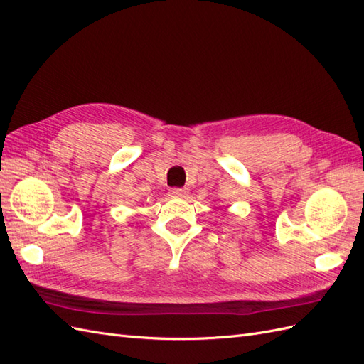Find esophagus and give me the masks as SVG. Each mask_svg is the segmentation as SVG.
I'll return each instance as SVG.
<instances>
[{
	"label": "esophagus",
	"instance_id": "obj_1",
	"mask_svg": "<svg viewBox=\"0 0 364 364\" xmlns=\"http://www.w3.org/2000/svg\"><path fill=\"white\" fill-rule=\"evenodd\" d=\"M171 197H173V198H183V197H186V195H188V189H181V188H173V189H171Z\"/></svg>",
	"mask_w": 364,
	"mask_h": 364
}]
</instances>
